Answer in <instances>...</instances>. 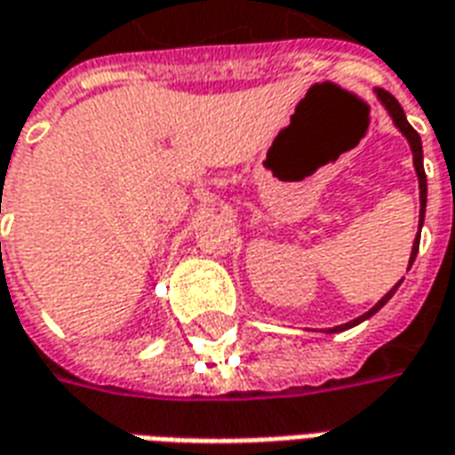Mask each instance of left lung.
<instances>
[{"instance_id": "1", "label": "left lung", "mask_w": 455, "mask_h": 455, "mask_svg": "<svg viewBox=\"0 0 455 455\" xmlns=\"http://www.w3.org/2000/svg\"><path fill=\"white\" fill-rule=\"evenodd\" d=\"M375 92H378V97H380V102L385 104V109L390 112L392 121H395V126H397V129H400L402 133L407 136V140H410L411 153H414V168H417V175H419V199H421L419 234H417V238H414V248H411V258H410V267H411V263H414V258H417V251H419L421 224H424V209H427V175H424V160H421V158H424V156H421V139H419V133H417V131H414V129H411V126H410V121H407V116H404V112H402L400 102H397V100H395V97H392L390 92H385V90H380V87H378ZM397 287H400V283H397V285L392 287L390 292H387V295L382 297L380 302H378V305L372 307V309H371V312H368V315L358 316V319H353V322H348V324L336 326V329H331V331H343V329H351V326L361 324L363 319H368V316L375 315V312H378V309H380V307L385 305V302H387V299H390L392 295H395V290H397Z\"/></svg>"}]
</instances>
